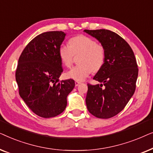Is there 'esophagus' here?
<instances>
[{
  "instance_id": "obj_1",
  "label": "esophagus",
  "mask_w": 153,
  "mask_h": 153,
  "mask_svg": "<svg viewBox=\"0 0 153 153\" xmlns=\"http://www.w3.org/2000/svg\"><path fill=\"white\" fill-rule=\"evenodd\" d=\"M81 82L80 81H75V85H76V86H78V85H79V84H81Z\"/></svg>"
}]
</instances>
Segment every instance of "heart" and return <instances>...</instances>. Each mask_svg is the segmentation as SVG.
<instances>
[{
  "label": "heart",
  "instance_id": "1",
  "mask_svg": "<svg viewBox=\"0 0 153 153\" xmlns=\"http://www.w3.org/2000/svg\"><path fill=\"white\" fill-rule=\"evenodd\" d=\"M60 61L67 68L72 65L74 56H79L80 65L72 68L66 73L68 78L83 81L93 72H97L104 65L106 59V49L102 44L83 35L73 37L69 45H60L58 50Z\"/></svg>",
  "mask_w": 153,
  "mask_h": 153
}]
</instances>
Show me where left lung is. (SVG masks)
Wrapping results in <instances>:
<instances>
[{
	"mask_svg": "<svg viewBox=\"0 0 153 153\" xmlns=\"http://www.w3.org/2000/svg\"><path fill=\"white\" fill-rule=\"evenodd\" d=\"M84 32L95 37L106 49L104 65L93 77L101 84H88L87 108L97 118H112L134 93L139 72L137 60L130 46L117 33L105 29Z\"/></svg>",
	"mask_w": 153,
	"mask_h": 153,
	"instance_id": "8db88e82",
	"label": "left lung"
}]
</instances>
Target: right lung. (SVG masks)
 <instances>
[{
    "instance_id": "add662e5",
    "label": "right lung",
    "mask_w": 153,
    "mask_h": 153,
    "mask_svg": "<svg viewBox=\"0 0 153 153\" xmlns=\"http://www.w3.org/2000/svg\"><path fill=\"white\" fill-rule=\"evenodd\" d=\"M65 35L62 31L39 34L19 58L15 76L19 95L33 113L42 118L63 112L67 97L75 86L73 79L59 81L62 68L58 50Z\"/></svg>"
}]
</instances>
